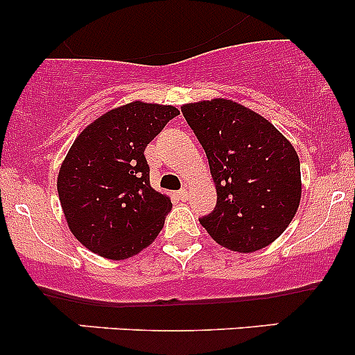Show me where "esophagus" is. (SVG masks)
Wrapping results in <instances>:
<instances>
[{
	"label": "esophagus",
	"instance_id": "obj_1",
	"mask_svg": "<svg viewBox=\"0 0 355 355\" xmlns=\"http://www.w3.org/2000/svg\"><path fill=\"white\" fill-rule=\"evenodd\" d=\"M177 196H178V198H180V199H187L189 198V189H182V191H178L177 192Z\"/></svg>",
	"mask_w": 355,
	"mask_h": 355
}]
</instances>
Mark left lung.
<instances>
[{"label": "left lung", "instance_id": "8db88e82", "mask_svg": "<svg viewBox=\"0 0 355 355\" xmlns=\"http://www.w3.org/2000/svg\"><path fill=\"white\" fill-rule=\"evenodd\" d=\"M206 151L218 202L200 225L214 242L254 252L277 241L299 209L300 163L271 121L232 99L182 106Z\"/></svg>", "mask_w": 355, "mask_h": 355}]
</instances>
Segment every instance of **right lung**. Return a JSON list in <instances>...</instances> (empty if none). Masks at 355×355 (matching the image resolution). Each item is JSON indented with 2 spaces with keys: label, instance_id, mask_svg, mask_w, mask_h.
Wrapping results in <instances>:
<instances>
[{
  "label": "right lung",
  "instance_id": "1",
  "mask_svg": "<svg viewBox=\"0 0 355 355\" xmlns=\"http://www.w3.org/2000/svg\"><path fill=\"white\" fill-rule=\"evenodd\" d=\"M177 114L170 105L127 103L96 118L68 149L60 202L73 237L98 256H137L163 228L171 199L151 187L144 151Z\"/></svg>",
  "mask_w": 355,
  "mask_h": 355
}]
</instances>
